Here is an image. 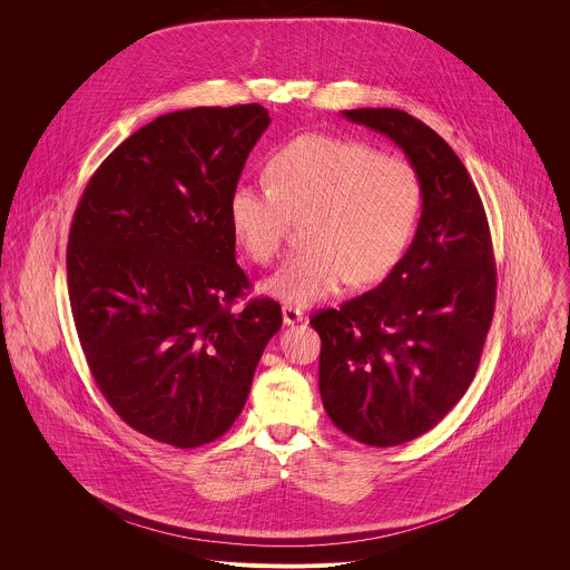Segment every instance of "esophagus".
Listing matches in <instances>:
<instances>
[{
  "instance_id": "esophagus-1",
  "label": "esophagus",
  "mask_w": 570,
  "mask_h": 570,
  "mask_svg": "<svg viewBox=\"0 0 570 570\" xmlns=\"http://www.w3.org/2000/svg\"><path fill=\"white\" fill-rule=\"evenodd\" d=\"M282 317H284V324H297L304 320V313L299 306H291V304H284L282 306Z\"/></svg>"
}]
</instances>
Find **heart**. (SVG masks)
Listing matches in <instances>:
<instances>
[{"label": "heart", "mask_w": 570, "mask_h": 570, "mask_svg": "<svg viewBox=\"0 0 570 570\" xmlns=\"http://www.w3.org/2000/svg\"><path fill=\"white\" fill-rule=\"evenodd\" d=\"M268 183L229 194L234 238L255 264H271L293 218H306L308 248L288 257L262 291L306 306L347 282L385 277L409 248L422 209V180L405 157L332 135H299L266 165Z\"/></svg>", "instance_id": "obj_1"}]
</instances>
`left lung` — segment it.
Returning <instances> with one entry per match:
<instances>
[{
	"mask_svg": "<svg viewBox=\"0 0 570 570\" xmlns=\"http://www.w3.org/2000/svg\"><path fill=\"white\" fill-rule=\"evenodd\" d=\"M343 115L405 153L422 180V218L376 288L311 317L320 396L352 440L396 446L440 424L475 376L497 304L492 234L464 165L433 128L394 108Z\"/></svg>",
	"mask_w": 570,
	"mask_h": 570,
	"instance_id": "1",
	"label": "left lung"
}]
</instances>
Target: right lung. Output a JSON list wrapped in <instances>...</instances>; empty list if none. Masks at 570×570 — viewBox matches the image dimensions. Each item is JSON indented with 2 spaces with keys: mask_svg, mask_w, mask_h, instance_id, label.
<instances>
[{
  "mask_svg": "<svg viewBox=\"0 0 570 570\" xmlns=\"http://www.w3.org/2000/svg\"><path fill=\"white\" fill-rule=\"evenodd\" d=\"M259 104L161 115L90 178L67 243V288L90 372L112 411L178 449L240 415L282 306L236 264L229 194L268 128Z\"/></svg>",
  "mask_w": 570,
  "mask_h": 570,
  "instance_id": "add662e5",
  "label": "right lung"
}]
</instances>
